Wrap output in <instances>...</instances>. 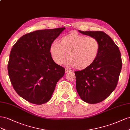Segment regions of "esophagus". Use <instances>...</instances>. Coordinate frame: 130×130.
I'll return each instance as SVG.
<instances>
[{
	"label": "esophagus",
	"instance_id": "esophagus-1",
	"mask_svg": "<svg viewBox=\"0 0 130 130\" xmlns=\"http://www.w3.org/2000/svg\"><path fill=\"white\" fill-rule=\"evenodd\" d=\"M71 70H68V69H65V73H68V72H71Z\"/></svg>",
	"mask_w": 130,
	"mask_h": 130
}]
</instances>
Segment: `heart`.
Here are the masks:
<instances>
[{"instance_id":"obj_1","label":"heart","mask_w":130,"mask_h":130,"mask_svg":"<svg viewBox=\"0 0 130 130\" xmlns=\"http://www.w3.org/2000/svg\"><path fill=\"white\" fill-rule=\"evenodd\" d=\"M100 50L99 41L93 37L69 34L61 39L60 42L51 43L50 51L53 60L60 65L64 62L78 70L89 67L94 62Z\"/></svg>"}]
</instances>
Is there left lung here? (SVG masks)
<instances>
[{
    "label": "left lung",
    "mask_w": 130,
    "mask_h": 130,
    "mask_svg": "<svg viewBox=\"0 0 130 130\" xmlns=\"http://www.w3.org/2000/svg\"><path fill=\"white\" fill-rule=\"evenodd\" d=\"M78 31L95 38L100 43V50L94 62L75 72L76 89L80 99L88 103H98L108 98L117 86L122 68L120 52L104 32Z\"/></svg>",
    "instance_id": "1"
}]
</instances>
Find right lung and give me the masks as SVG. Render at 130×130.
Returning <instances> with one entry per match:
<instances>
[{"instance_id":"add662e5","label":"right lung","mask_w":130,"mask_h":130,"mask_svg":"<svg viewBox=\"0 0 130 130\" xmlns=\"http://www.w3.org/2000/svg\"><path fill=\"white\" fill-rule=\"evenodd\" d=\"M65 28L44 29L22 36L12 47L8 63L11 82L17 93L27 101L42 105L49 101L65 69L50 53L51 43Z\"/></svg>"}]
</instances>
